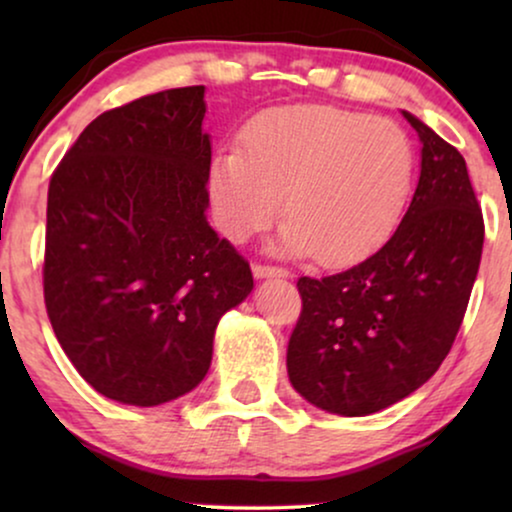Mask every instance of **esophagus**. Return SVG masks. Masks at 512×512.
<instances>
[{"label": "esophagus", "mask_w": 512, "mask_h": 512, "mask_svg": "<svg viewBox=\"0 0 512 512\" xmlns=\"http://www.w3.org/2000/svg\"><path fill=\"white\" fill-rule=\"evenodd\" d=\"M254 277L256 279H268V277H289V270L275 268V265H254Z\"/></svg>", "instance_id": "obj_1"}]
</instances>
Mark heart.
Returning a JSON list of instances; mask_svg holds the SVG:
<instances>
[{"label": "heart", "mask_w": 512, "mask_h": 512, "mask_svg": "<svg viewBox=\"0 0 512 512\" xmlns=\"http://www.w3.org/2000/svg\"><path fill=\"white\" fill-rule=\"evenodd\" d=\"M415 181V144L401 125L326 104L254 118L244 149L209 170L216 223L233 242L265 228L282 202L275 249L345 265L375 251L401 221Z\"/></svg>", "instance_id": "obj_1"}]
</instances>
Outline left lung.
Here are the masks:
<instances>
[{
	"mask_svg": "<svg viewBox=\"0 0 512 512\" xmlns=\"http://www.w3.org/2000/svg\"><path fill=\"white\" fill-rule=\"evenodd\" d=\"M403 116L422 142V172L401 226L354 268L298 279L289 380L307 403L342 417L389 408L436 373L480 268L485 223L464 156Z\"/></svg>",
	"mask_w": 512,
	"mask_h": 512,
	"instance_id": "left-lung-1",
	"label": "left lung"
}]
</instances>
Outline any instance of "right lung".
I'll return each mask as SVG.
<instances>
[{"label": "right lung", "mask_w": 512, "mask_h": 512, "mask_svg": "<svg viewBox=\"0 0 512 512\" xmlns=\"http://www.w3.org/2000/svg\"><path fill=\"white\" fill-rule=\"evenodd\" d=\"M205 86L104 111L48 186L44 300L79 375L151 408L205 380L219 319L254 289L207 221Z\"/></svg>", "instance_id": "add662e5"}]
</instances>
